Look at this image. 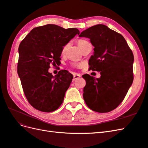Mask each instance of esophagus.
<instances>
[{"mask_svg":"<svg viewBox=\"0 0 148 148\" xmlns=\"http://www.w3.org/2000/svg\"><path fill=\"white\" fill-rule=\"evenodd\" d=\"M80 77V75H79V74H77V73H75V74H74L73 75V81H75V80H76L77 79H78V78H79Z\"/></svg>","mask_w":148,"mask_h":148,"instance_id":"esophagus-1","label":"esophagus"}]
</instances>
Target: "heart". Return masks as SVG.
<instances>
[{"mask_svg": "<svg viewBox=\"0 0 148 148\" xmlns=\"http://www.w3.org/2000/svg\"><path fill=\"white\" fill-rule=\"evenodd\" d=\"M87 43H88V42L87 41L84 40V39H80V40L78 41V46H79V48H81L83 46H84L85 45L87 44ZM68 45H66L65 46L63 47V49H62V53H64V52L66 51V49L68 48ZM75 65H76L77 66H82V64L81 63L75 64Z\"/></svg>", "mask_w": 148, "mask_h": 148, "instance_id": "heart-1", "label": "heart"}]
</instances>
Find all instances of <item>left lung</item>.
<instances>
[{
	"mask_svg": "<svg viewBox=\"0 0 148 148\" xmlns=\"http://www.w3.org/2000/svg\"><path fill=\"white\" fill-rule=\"evenodd\" d=\"M79 37L89 38L94 46L90 69L100 73L99 78L83 75L86 82L84 99L92 110L108 112L122 102L132 85L134 55L124 38L106 25L86 29Z\"/></svg>",
	"mask_w": 148,
	"mask_h": 148,
	"instance_id": "obj_1",
	"label": "left lung"
}]
</instances>
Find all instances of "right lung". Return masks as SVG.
I'll use <instances>...</instances> for the list:
<instances>
[{
  "label": "right lung",
  "instance_id": "obj_1",
  "mask_svg": "<svg viewBox=\"0 0 148 148\" xmlns=\"http://www.w3.org/2000/svg\"><path fill=\"white\" fill-rule=\"evenodd\" d=\"M79 34L77 28L49 24L32 29L20 43L17 73L28 102L37 110L50 112L63 103L73 75L64 70L53 76L48 69L59 63L63 46Z\"/></svg>",
  "mask_w": 148,
  "mask_h": 148
}]
</instances>
